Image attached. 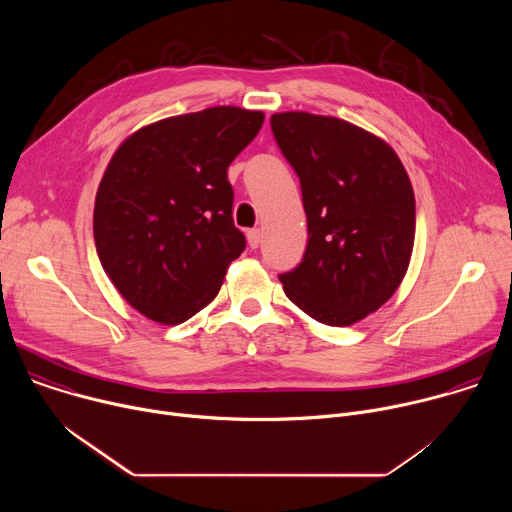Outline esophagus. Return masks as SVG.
<instances>
[{
  "label": "esophagus",
  "instance_id": "1",
  "mask_svg": "<svg viewBox=\"0 0 512 512\" xmlns=\"http://www.w3.org/2000/svg\"><path fill=\"white\" fill-rule=\"evenodd\" d=\"M247 239H249V247H251V249H257V247L261 245L263 233H261L259 229H251V231L247 233Z\"/></svg>",
  "mask_w": 512,
  "mask_h": 512
}]
</instances>
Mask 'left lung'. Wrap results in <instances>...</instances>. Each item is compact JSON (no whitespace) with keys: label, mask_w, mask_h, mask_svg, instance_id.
<instances>
[{"label":"left lung","mask_w":512,"mask_h":512,"mask_svg":"<svg viewBox=\"0 0 512 512\" xmlns=\"http://www.w3.org/2000/svg\"><path fill=\"white\" fill-rule=\"evenodd\" d=\"M271 129L308 218L302 263L279 275L285 296L326 326H350L377 312L409 267V176L387 141L348 121L287 111L271 115Z\"/></svg>","instance_id":"1"}]
</instances>
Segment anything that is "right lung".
I'll use <instances>...</instances> for the list:
<instances>
[{"label":"right lung","mask_w":512,"mask_h":512,"mask_svg":"<svg viewBox=\"0 0 512 512\" xmlns=\"http://www.w3.org/2000/svg\"><path fill=\"white\" fill-rule=\"evenodd\" d=\"M263 119L261 111L210 107L145 125L113 154L93 233L105 273L139 314L174 326L216 298L245 251L227 168Z\"/></svg>","instance_id":"right-lung-1"}]
</instances>
